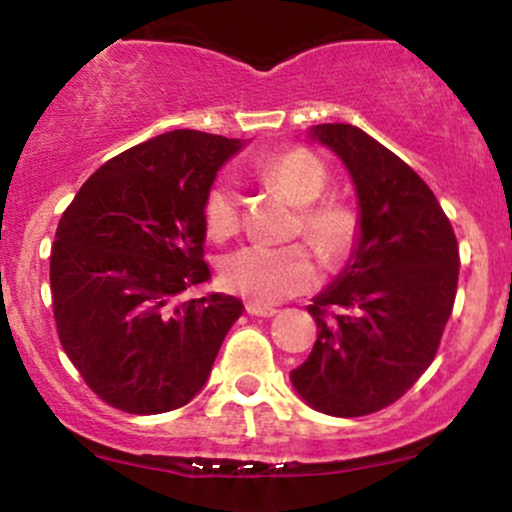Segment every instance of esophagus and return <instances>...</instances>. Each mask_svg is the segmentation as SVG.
Here are the masks:
<instances>
[{
  "mask_svg": "<svg viewBox=\"0 0 512 512\" xmlns=\"http://www.w3.org/2000/svg\"><path fill=\"white\" fill-rule=\"evenodd\" d=\"M245 309H247V314H250V316H265V319H267V316L277 314V309H274V306L257 304V301H247Z\"/></svg>",
  "mask_w": 512,
  "mask_h": 512,
  "instance_id": "esophagus-1",
  "label": "esophagus"
}]
</instances>
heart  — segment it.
I'll return each mask as SVG.
<instances>
[{"instance_id":"b5f03b06","label":"heart","mask_w":512,"mask_h":512,"mask_svg":"<svg viewBox=\"0 0 512 512\" xmlns=\"http://www.w3.org/2000/svg\"><path fill=\"white\" fill-rule=\"evenodd\" d=\"M257 174L277 186L294 206H299L297 230L316 247L321 257L336 262L353 247L358 235L355 215L336 201H315L324 196L328 174L319 159L304 149L277 154L257 164ZM203 218L213 238H230L240 228L238 188L218 181L203 203ZM220 282L228 292L274 304L294 294L309 292L319 282V262L306 245H245L220 262Z\"/></svg>"}]
</instances>
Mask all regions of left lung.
Returning a JSON list of instances; mask_svg holds the SVG:
<instances>
[{
  "instance_id": "left-lung-1",
  "label": "left lung",
  "mask_w": 512,
  "mask_h": 512,
  "mask_svg": "<svg viewBox=\"0 0 512 512\" xmlns=\"http://www.w3.org/2000/svg\"><path fill=\"white\" fill-rule=\"evenodd\" d=\"M358 196V235L343 272L314 297L319 336L292 370L297 395L331 417L400 400L432 365L459 284V245L432 188L353 125H316Z\"/></svg>"
}]
</instances>
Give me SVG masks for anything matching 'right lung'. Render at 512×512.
I'll return each mask as SVG.
<instances>
[{
	"mask_svg": "<svg viewBox=\"0 0 512 512\" xmlns=\"http://www.w3.org/2000/svg\"><path fill=\"white\" fill-rule=\"evenodd\" d=\"M240 139L174 129L102 164L75 193L51 247L58 338L90 390L129 414H161L206 385L245 311L206 282L203 203Z\"/></svg>",
	"mask_w": 512,
	"mask_h": 512,
	"instance_id": "1",
	"label": "right lung"
}]
</instances>
